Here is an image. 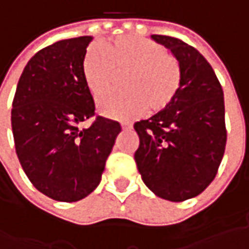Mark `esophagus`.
I'll use <instances>...</instances> for the list:
<instances>
[{"label": "esophagus", "mask_w": 249, "mask_h": 249, "mask_svg": "<svg viewBox=\"0 0 249 249\" xmlns=\"http://www.w3.org/2000/svg\"><path fill=\"white\" fill-rule=\"evenodd\" d=\"M122 129H123V130H130V129H131V123H122Z\"/></svg>", "instance_id": "esophagus-1"}]
</instances>
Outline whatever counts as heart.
<instances>
[{
  "mask_svg": "<svg viewBox=\"0 0 249 249\" xmlns=\"http://www.w3.org/2000/svg\"><path fill=\"white\" fill-rule=\"evenodd\" d=\"M126 91L109 94L100 101L101 115L110 119H130L148 108L162 112L175 101L181 86V68L163 45L141 36H120L92 45L83 58L82 73L87 89L101 97L113 87L116 73Z\"/></svg>",
  "mask_w": 249,
  "mask_h": 249,
  "instance_id": "1",
  "label": "heart"
}]
</instances>
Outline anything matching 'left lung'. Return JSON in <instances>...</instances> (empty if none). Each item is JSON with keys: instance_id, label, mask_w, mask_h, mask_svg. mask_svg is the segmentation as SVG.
<instances>
[{"instance_id": "1", "label": "left lung", "mask_w": 249, "mask_h": 249, "mask_svg": "<svg viewBox=\"0 0 249 249\" xmlns=\"http://www.w3.org/2000/svg\"><path fill=\"white\" fill-rule=\"evenodd\" d=\"M181 68V86L167 109L134 123V154L145 186L163 199L181 202L201 194L215 178L226 148L223 90L212 66L194 47L160 34Z\"/></svg>"}]
</instances>
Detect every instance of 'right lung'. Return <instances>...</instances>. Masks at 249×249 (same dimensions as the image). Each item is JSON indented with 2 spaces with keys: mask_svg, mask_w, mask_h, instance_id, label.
I'll return each mask as SVG.
<instances>
[{
  "mask_svg": "<svg viewBox=\"0 0 249 249\" xmlns=\"http://www.w3.org/2000/svg\"><path fill=\"white\" fill-rule=\"evenodd\" d=\"M91 36L61 40L40 50L18 82L11 122L15 148L26 176L40 193L76 202L100 184L122 127L97 116L82 73Z\"/></svg>",
  "mask_w": 249,
  "mask_h": 249,
  "instance_id": "1",
  "label": "right lung"
}]
</instances>
